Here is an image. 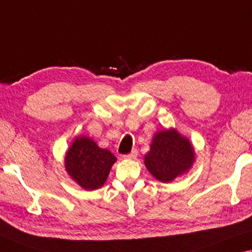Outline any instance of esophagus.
Segmentation results:
<instances>
[{
  "instance_id": "obj_1",
  "label": "esophagus",
  "mask_w": 252,
  "mask_h": 252,
  "mask_svg": "<svg viewBox=\"0 0 252 252\" xmlns=\"http://www.w3.org/2000/svg\"><path fill=\"white\" fill-rule=\"evenodd\" d=\"M137 154H138L137 151L136 150H133L130 153L125 154V156H124V158H127V160H133V158H136Z\"/></svg>"
}]
</instances>
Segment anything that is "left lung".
I'll use <instances>...</instances> for the list:
<instances>
[{"mask_svg": "<svg viewBox=\"0 0 252 252\" xmlns=\"http://www.w3.org/2000/svg\"><path fill=\"white\" fill-rule=\"evenodd\" d=\"M193 150L188 139L175 129L162 130L154 135L150 152L145 156L149 171L162 183H170L190 168Z\"/></svg>", "mask_w": 252, "mask_h": 252, "instance_id": "obj_1", "label": "left lung"}]
</instances>
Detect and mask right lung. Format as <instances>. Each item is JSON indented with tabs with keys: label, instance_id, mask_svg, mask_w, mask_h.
<instances>
[{
	"label": "right lung",
	"instance_id": "add662e5",
	"mask_svg": "<svg viewBox=\"0 0 252 252\" xmlns=\"http://www.w3.org/2000/svg\"><path fill=\"white\" fill-rule=\"evenodd\" d=\"M116 160L110 151L100 149L92 139L77 137L67 151L65 166L81 187L94 190L104 184Z\"/></svg>",
	"mask_w": 252,
	"mask_h": 252
}]
</instances>
